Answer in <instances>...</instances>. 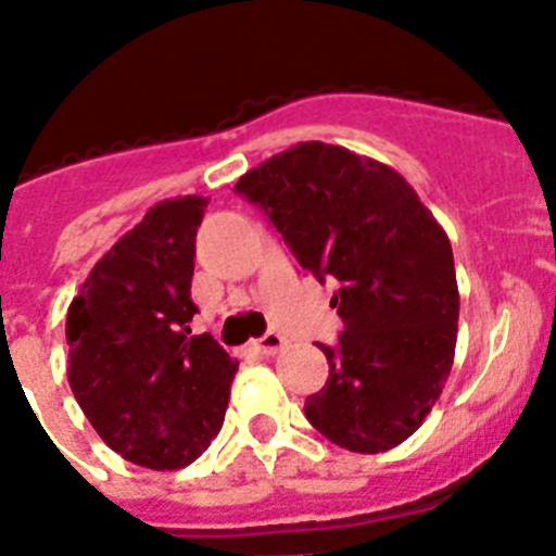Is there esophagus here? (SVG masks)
Wrapping results in <instances>:
<instances>
[{
	"mask_svg": "<svg viewBox=\"0 0 556 556\" xmlns=\"http://www.w3.org/2000/svg\"><path fill=\"white\" fill-rule=\"evenodd\" d=\"M283 345H286L283 334L267 332V334H262L260 340H254V343H251V351H254V354H262V356H276Z\"/></svg>",
	"mask_w": 556,
	"mask_h": 556,
	"instance_id": "34e87169",
	"label": "esophagus"
}]
</instances>
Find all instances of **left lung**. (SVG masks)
Wrapping results in <instances>:
<instances>
[{
	"mask_svg": "<svg viewBox=\"0 0 556 556\" xmlns=\"http://www.w3.org/2000/svg\"><path fill=\"white\" fill-rule=\"evenodd\" d=\"M302 273L338 280L343 332L324 345L329 378L305 400L327 441L359 454L414 435L441 397L457 345L459 291L446 232L392 167L327 142H300L245 173Z\"/></svg>",
	"mask_w": 556,
	"mask_h": 556,
	"instance_id": "1",
	"label": "left lung"
}]
</instances>
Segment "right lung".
<instances>
[{"label": "right lung", "mask_w": 556, "mask_h": 556, "mask_svg": "<svg viewBox=\"0 0 556 556\" xmlns=\"http://www.w3.org/2000/svg\"><path fill=\"white\" fill-rule=\"evenodd\" d=\"M205 197L164 200L126 232L67 311L70 387L113 452L151 470L194 463L224 425L238 362L191 334Z\"/></svg>", "instance_id": "obj_1"}]
</instances>
